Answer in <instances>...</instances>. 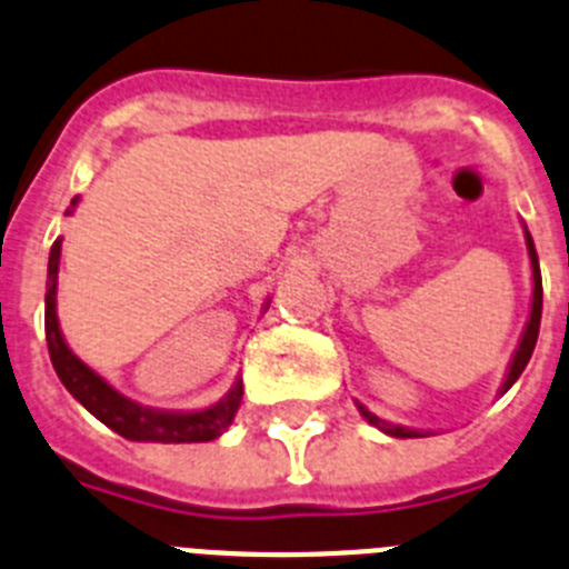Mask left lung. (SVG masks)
Returning <instances> with one entry per match:
<instances>
[{"label":"left lung","instance_id":"1","mask_svg":"<svg viewBox=\"0 0 569 569\" xmlns=\"http://www.w3.org/2000/svg\"><path fill=\"white\" fill-rule=\"evenodd\" d=\"M527 251H530V260H532V312H530V323H527V329H523L521 343H518L516 358H512L510 375H507V380H503V392H507V389L516 383L518 375L523 372V367L530 363L532 349H536V340H538V326H541V300H545V291H541V269H538V254H536V246H532L530 234H527ZM360 412H363V418H367L372 427L383 429V432L395 435V438H412V435H418V432H412V429L392 427V423H387L383 418H378V415L369 412V409H363V407H360Z\"/></svg>","mask_w":569,"mask_h":569}]
</instances>
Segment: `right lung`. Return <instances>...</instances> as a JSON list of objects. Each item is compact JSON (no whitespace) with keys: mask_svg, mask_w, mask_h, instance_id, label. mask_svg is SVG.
Returning a JSON list of instances; mask_svg holds the SVG:
<instances>
[{"mask_svg":"<svg viewBox=\"0 0 569 569\" xmlns=\"http://www.w3.org/2000/svg\"><path fill=\"white\" fill-rule=\"evenodd\" d=\"M77 202V197H73ZM71 202V206H73ZM59 249L62 240L51 246L48 257V295H46V338L51 363L57 369L59 380L66 383L68 392L77 398L93 418H100L108 429L128 438V441H154V443H202L214 441L234 418L240 398H243V383L237 380V387L226 395L223 401L214 403L202 412H154L142 409L134 401L113 392L106 380L82 363L62 340L57 323V271H59Z\"/></svg>","mask_w":569,"mask_h":569,"instance_id":"add662e5","label":"right lung"}]
</instances>
